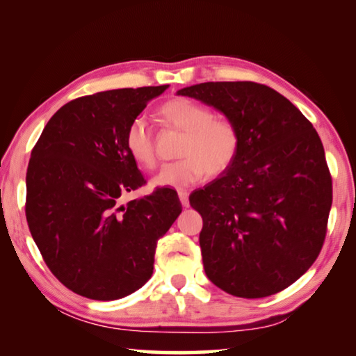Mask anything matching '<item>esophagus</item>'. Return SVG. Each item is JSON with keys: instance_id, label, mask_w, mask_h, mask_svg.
<instances>
[{"instance_id": "34e87169", "label": "esophagus", "mask_w": 356, "mask_h": 356, "mask_svg": "<svg viewBox=\"0 0 356 356\" xmlns=\"http://www.w3.org/2000/svg\"><path fill=\"white\" fill-rule=\"evenodd\" d=\"M178 197H179V202H181L183 207L188 208L189 207V194H188V191L179 189L178 191Z\"/></svg>"}]
</instances>
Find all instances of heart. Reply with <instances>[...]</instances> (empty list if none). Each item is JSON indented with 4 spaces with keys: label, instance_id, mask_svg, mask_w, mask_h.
<instances>
[{
    "label": "heart",
    "instance_id": "1",
    "mask_svg": "<svg viewBox=\"0 0 356 356\" xmlns=\"http://www.w3.org/2000/svg\"><path fill=\"white\" fill-rule=\"evenodd\" d=\"M161 117L184 131L179 148L181 159L168 162L152 178L154 188L183 189L209 175H219L233 164L239 152L241 136L228 118L213 117L207 106L188 98H173L161 106ZM124 147L137 164L152 168L156 162L152 131L145 122L134 120L124 134Z\"/></svg>",
    "mask_w": 356,
    "mask_h": 356
}]
</instances>
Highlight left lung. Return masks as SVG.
<instances>
[{
	"mask_svg": "<svg viewBox=\"0 0 356 356\" xmlns=\"http://www.w3.org/2000/svg\"><path fill=\"white\" fill-rule=\"evenodd\" d=\"M239 129L233 164L189 197L203 219L207 277L234 297L283 291L319 254L332 208V177L319 134L282 93L250 81L178 90Z\"/></svg>",
	"mask_w": 356,
	"mask_h": 356,
	"instance_id": "obj_1",
	"label": "left lung"
}]
</instances>
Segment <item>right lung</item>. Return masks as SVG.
<instances>
[{
	"instance_id": "obj_1",
	"label": "right lung",
	"mask_w": 356,
	"mask_h": 356,
	"mask_svg": "<svg viewBox=\"0 0 356 356\" xmlns=\"http://www.w3.org/2000/svg\"><path fill=\"white\" fill-rule=\"evenodd\" d=\"M168 84L81 97L49 118L31 153L26 220L49 270L76 294L117 300L153 273L158 241L181 213L168 188L131 200L145 183L124 134Z\"/></svg>"
}]
</instances>
